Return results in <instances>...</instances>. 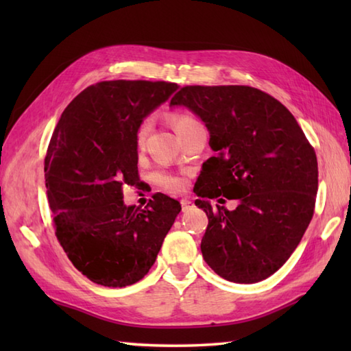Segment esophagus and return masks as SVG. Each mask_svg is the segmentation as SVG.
Wrapping results in <instances>:
<instances>
[{
  "mask_svg": "<svg viewBox=\"0 0 351 351\" xmlns=\"http://www.w3.org/2000/svg\"><path fill=\"white\" fill-rule=\"evenodd\" d=\"M193 206H195V205H193V204L190 202V200H187V199H182V200H181V208H182V211H184V213H185V211H189V210H191Z\"/></svg>",
  "mask_w": 351,
  "mask_h": 351,
  "instance_id": "1",
  "label": "esophagus"
}]
</instances>
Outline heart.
<instances>
[{
    "mask_svg": "<svg viewBox=\"0 0 351 351\" xmlns=\"http://www.w3.org/2000/svg\"><path fill=\"white\" fill-rule=\"evenodd\" d=\"M171 125H173V128H175L178 136L182 137L184 134H187L190 130H193L195 126H197L200 123L190 114L175 113V114H171ZM149 128H151V123H149V121H143L140 123V126L137 128V132H136L137 146H143L145 140L149 134ZM154 182L158 185V187H161L162 190H167V191H181L185 185L180 176L166 173V171H155Z\"/></svg>",
    "mask_w": 351,
    "mask_h": 351,
    "instance_id": "b5f03b06",
    "label": "heart"
}]
</instances>
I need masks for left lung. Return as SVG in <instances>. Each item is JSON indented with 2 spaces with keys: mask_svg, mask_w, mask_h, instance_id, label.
Here are the masks:
<instances>
[{
  "mask_svg": "<svg viewBox=\"0 0 351 351\" xmlns=\"http://www.w3.org/2000/svg\"><path fill=\"white\" fill-rule=\"evenodd\" d=\"M170 106L189 107L210 131L214 156L195 193L206 213L204 259L223 279L255 283L287 263L314 215L318 162L289 110L249 86H185ZM237 198L229 212L210 198Z\"/></svg>",
  "mask_w": 351,
  "mask_h": 351,
  "instance_id": "obj_1",
  "label": "left lung"
}]
</instances>
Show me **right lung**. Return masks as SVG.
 Wrapping results in <instances>:
<instances>
[{
  "instance_id": "1",
  "label": "right lung",
  "mask_w": 351,
  "mask_h": 351,
  "mask_svg": "<svg viewBox=\"0 0 351 351\" xmlns=\"http://www.w3.org/2000/svg\"><path fill=\"white\" fill-rule=\"evenodd\" d=\"M176 88L167 81H101L72 99L52 132L45 185L56 237L98 285L143 279L181 211L162 193L143 210L125 206L122 195V185L138 181L137 128Z\"/></svg>"
}]
</instances>
